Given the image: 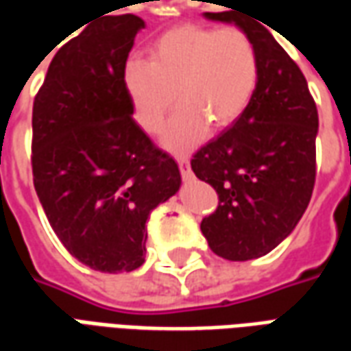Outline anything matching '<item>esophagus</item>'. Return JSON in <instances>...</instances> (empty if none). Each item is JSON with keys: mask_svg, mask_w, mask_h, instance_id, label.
I'll return each mask as SVG.
<instances>
[{"mask_svg": "<svg viewBox=\"0 0 351 351\" xmlns=\"http://www.w3.org/2000/svg\"><path fill=\"white\" fill-rule=\"evenodd\" d=\"M178 161V167H180V175H182L184 180H191L193 178V173H191V167H190V161L186 156H178L176 158Z\"/></svg>", "mask_w": 351, "mask_h": 351, "instance_id": "obj_1", "label": "esophagus"}]
</instances>
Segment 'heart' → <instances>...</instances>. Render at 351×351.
I'll return each instance as SVG.
<instances>
[{"instance_id": "heart-1", "label": "heart", "mask_w": 351, "mask_h": 351, "mask_svg": "<svg viewBox=\"0 0 351 351\" xmlns=\"http://www.w3.org/2000/svg\"><path fill=\"white\" fill-rule=\"evenodd\" d=\"M258 82L256 43L237 26L173 27L154 41L150 60L133 56L123 64V90L141 130L158 133L176 97L182 103L161 137L171 150L197 145L208 123L220 130L235 122Z\"/></svg>"}]
</instances>
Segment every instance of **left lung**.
Returning a JSON list of instances; mask_svg holds the SVG:
<instances>
[{
	"mask_svg": "<svg viewBox=\"0 0 351 351\" xmlns=\"http://www.w3.org/2000/svg\"><path fill=\"white\" fill-rule=\"evenodd\" d=\"M233 22L256 43L259 82L237 122L195 152L191 169L218 193V208L201 221L210 250L248 261L286 239L316 182L317 108L308 84L261 20L237 11L205 12Z\"/></svg>",
	"mask_w": 351,
	"mask_h": 351,
	"instance_id": "obj_1",
	"label": "left lung"
}]
</instances>
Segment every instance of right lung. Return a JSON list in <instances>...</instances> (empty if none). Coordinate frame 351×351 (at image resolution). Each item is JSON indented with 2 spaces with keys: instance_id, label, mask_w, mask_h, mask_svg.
I'll return each mask as SVG.
<instances>
[{
  "instance_id": "right-lung-1",
  "label": "right lung",
  "mask_w": 351,
  "mask_h": 351,
  "mask_svg": "<svg viewBox=\"0 0 351 351\" xmlns=\"http://www.w3.org/2000/svg\"><path fill=\"white\" fill-rule=\"evenodd\" d=\"M145 22L93 20L52 58L34 101L32 167L43 210L80 263L130 272L145 263L146 220L180 171L133 120L123 64Z\"/></svg>"
}]
</instances>
